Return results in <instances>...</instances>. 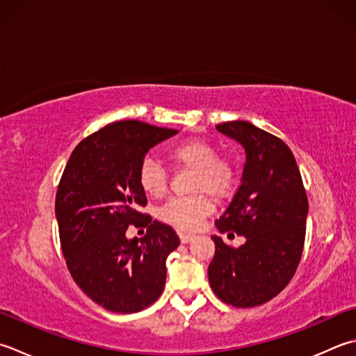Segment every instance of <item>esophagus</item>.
<instances>
[{
	"label": "esophagus",
	"mask_w": 356,
	"mask_h": 356,
	"mask_svg": "<svg viewBox=\"0 0 356 356\" xmlns=\"http://www.w3.org/2000/svg\"><path fill=\"white\" fill-rule=\"evenodd\" d=\"M179 236H180V242H182V243H188V242H191L194 238H196V236L191 234V233H179Z\"/></svg>",
	"instance_id": "esophagus-1"
}]
</instances>
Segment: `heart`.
Here are the masks:
<instances>
[{"label": "heart", "mask_w": 356, "mask_h": 356, "mask_svg": "<svg viewBox=\"0 0 356 356\" xmlns=\"http://www.w3.org/2000/svg\"><path fill=\"white\" fill-rule=\"evenodd\" d=\"M168 160L177 168L191 170V196L172 197L159 210V219L177 229L197 228L205 216L213 210L208 194L224 199L232 194L238 179L232 160L218 156V149L202 138H188L168 151ZM138 185L152 197L163 196L168 186V176L156 160L145 159L138 168Z\"/></svg>", "instance_id": "heart-1"}]
</instances>
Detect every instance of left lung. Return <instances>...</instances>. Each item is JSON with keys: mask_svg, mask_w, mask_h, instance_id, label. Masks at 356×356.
<instances>
[{"mask_svg": "<svg viewBox=\"0 0 356 356\" xmlns=\"http://www.w3.org/2000/svg\"><path fill=\"white\" fill-rule=\"evenodd\" d=\"M222 134L245 148L239 190L214 222L239 248L211 236L216 252L208 280L220 301L233 307H256L287 287L302 256L309 200L293 152L280 137L243 120L220 123Z\"/></svg>", "mask_w": 356, "mask_h": 356, "instance_id": "8db88e82", "label": "left lung"}]
</instances>
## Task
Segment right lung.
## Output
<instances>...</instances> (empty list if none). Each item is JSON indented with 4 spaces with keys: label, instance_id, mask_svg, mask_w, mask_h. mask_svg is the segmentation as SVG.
I'll return each instance as SVG.
<instances>
[{
    "label": "right lung",
    "instance_id": "obj_1",
    "mask_svg": "<svg viewBox=\"0 0 356 356\" xmlns=\"http://www.w3.org/2000/svg\"><path fill=\"white\" fill-rule=\"evenodd\" d=\"M174 134L138 120L106 124L75 146L60 179L55 216L69 273L103 309L136 313L162 295L166 257L179 236L140 213L146 194L138 168L149 148ZM129 225L147 227L138 241Z\"/></svg>",
    "mask_w": 356,
    "mask_h": 356
}]
</instances>
